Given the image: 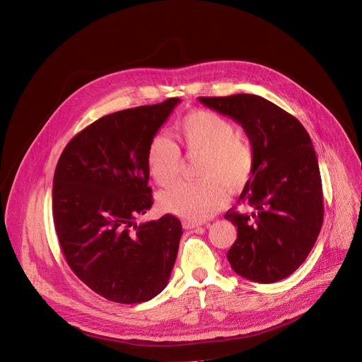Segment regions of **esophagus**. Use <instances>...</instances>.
<instances>
[{"label":"esophagus","mask_w":362,"mask_h":362,"mask_svg":"<svg viewBox=\"0 0 362 362\" xmlns=\"http://www.w3.org/2000/svg\"><path fill=\"white\" fill-rule=\"evenodd\" d=\"M202 223H197V221H189V220H185L183 221V227L185 229H197V227H201Z\"/></svg>","instance_id":"obj_1"}]
</instances>
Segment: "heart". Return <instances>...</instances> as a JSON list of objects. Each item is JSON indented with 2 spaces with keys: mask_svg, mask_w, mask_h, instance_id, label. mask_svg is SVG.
<instances>
[{
  "mask_svg": "<svg viewBox=\"0 0 362 362\" xmlns=\"http://www.w3.org/2000/svg\"><path fill=\"white\" fill-rule=\"evenodd\" d=\"M176 138L187 156H199L197 176L201 179L168 189L161 194L160 205L187 220H206L226 204L227 187L238 191L252 176L254 148L238 135L230 120L206 110L186 114L176 124ZM146 167L157 185H173L182 170L180 149L167 136H156L146 151Z\"/></svg>",
  "mask_w": 362,
  "mask_h": 362,
  "instance_id": "b5f03b06",
  "label": "heart"
}]
</instances>
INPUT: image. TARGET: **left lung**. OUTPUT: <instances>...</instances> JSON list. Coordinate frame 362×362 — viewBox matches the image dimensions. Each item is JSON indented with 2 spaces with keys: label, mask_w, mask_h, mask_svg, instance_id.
Here are the masks:
<instances>
[{
  "label": "left lung",
  "mask_w": 362,
  "mask_h": 362,
  "mask_svg": "<svg viewBox=\"0 0 362 362\" xmlns=\"http://www.w3.org/2000/svg\"><path fill=\"white\" fill-rule=\"evenodd\" d=\"M204 105L236 120L254 148L255 164L224 218L238 227L227 252L239 276L274 283L291 276L307 259L322 226V186L311 138L298 119L258 95L199 97Z\"/></svg>",
  "instance_id": "obj_1"
}]
</instances>
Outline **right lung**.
I'll return each mask as SVG.
<instances>
[{"mask_svg": "<svg viewBox=\"0 0 362 362\" xmlns=\"http://www.w3.org/2000/svg\"><path fill=\"white\" fill-rule=\"evenodd\" d=\"M168 98L108 114L64 148L52 182V217L63 255L88 288L119 303L157 296L168 283L182 223L152 206L146 151L179 104Z\"/></svg>", "mask_w": 362, "mask_h": 362, "instance_id": "add662e5", "label": "right lung"}]
</instances>
